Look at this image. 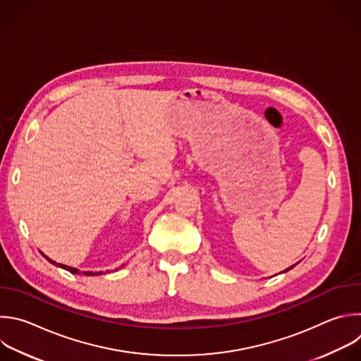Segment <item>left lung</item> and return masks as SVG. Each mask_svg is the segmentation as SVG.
<instances>
[{
  "instance_id": "1",
  "label": "left lung",
  "mask_w": 361,
  "mask_h": 361,
  "mask_svg": "<svg viewBox=\"0 0 361 361\" xmlns=\"http://www.w3.org/2000/svg\"><path fill=\"white\" fill-rule=\"evenodd\" d=\"M292 268H293V267H290V268H288V269H286V271H289V269H292ZM286 271H285V272H286Z\"/></svg>"
}]
</instances>
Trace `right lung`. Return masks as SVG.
Masks as SVG:
<instances>
[{
	"label": "right lung",
	"instance_id": "obj_1",
	"mask_svg": "<svg viewBox=\"0 0 361 361\" xmlns=\"http://www.w3.org/2000/svg\"><path fill=\"white\" fill-rule=\"evenodd\" d=\"M51 264H54V265H58V267H61V268H63V269H66V271H69L71 274H78L79 271L76 269V268H71V267H66V265H62V264H56V262H54V261H51L48 257H45ZM123 267V265H122ZM83 275H87V276H90V275H102V272H83Z\"/></svg>",
	"mask_w": 361,
	"mask_h": 361
}]
</instances>
